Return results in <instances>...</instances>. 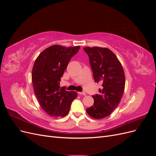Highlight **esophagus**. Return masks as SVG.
<instances>
[{"instance_id": "obj_1", "label": "esophagus", "mask_w": 156, "mask_h": 156, "mask_svg": "<svg viewBox=\"0 0 156 156\" xmlns=\"http://www.w3.org/2000/svg\"><path fill=\"white\" fill-rule=\"evenodd\" d=\"M79 94H81V95H83V96H86V93L85 92H79Z\"/></svg>"}]
</instances>
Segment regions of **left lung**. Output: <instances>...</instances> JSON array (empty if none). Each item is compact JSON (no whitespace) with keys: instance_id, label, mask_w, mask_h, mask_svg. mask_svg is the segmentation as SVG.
<instances>
[{"instance_id":"8db88e82","label":"left lung","mask_w":156,"mask_h":156,"mask_svg":"<svg viewBox=\"0 0 156 156\" xmlns=\"http://www.w3.org/2000/svg\"><path fill=\"white\" fill-rule=\"evenodd\" d=\"M96 83H101L99 94L92 96L94 103L87 112L91 117L101 119L110 115L119 104L125 88L123 68L116 55L107 48L86 47Z\"/></svg>"}]
</instances>
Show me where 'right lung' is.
I'll return each instance as SVG.
<instances>
[{"label": "right lung", "mask_w": 156, "mask_h": 156, "mask_svg": "<svg viewBox=\"0 0 156 156\" xmlns=\"http://www.w3.org/2000/svg\"><path fill=\"white\" fill-rule=\"evenodd\" d=\"M79 48L52 45L42 51L35 60L32 72L34 94L42 109L53 117L66 115L77 96L76 92L60 88V81L69 60Z\"/></svg>", "instance_id": "1"}]
</instances>
